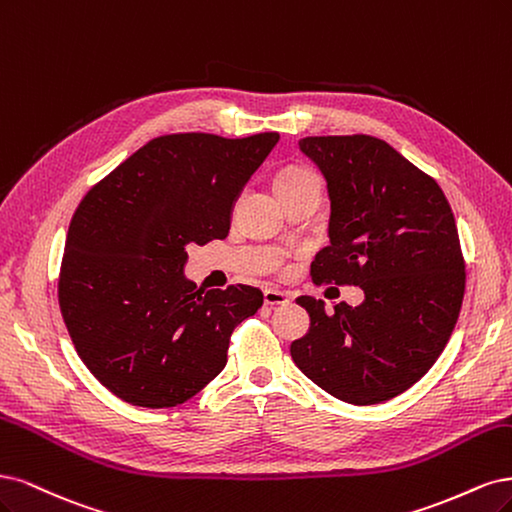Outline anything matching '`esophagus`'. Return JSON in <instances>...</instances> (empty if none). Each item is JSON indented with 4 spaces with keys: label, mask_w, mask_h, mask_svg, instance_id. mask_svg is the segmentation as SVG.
<instances>
[{
    "label": "esophagus",
    "mask_w": 512,
    "mask_h": 512,
    "mask_svg": "<svg viewBox=\"0 0 512 512\" xmlns=\"http://www.w3.org/2000/svg\"><path fill=\"white\" fill-rule=\"evenodd\" d=\"M263 302L268 306H285L289 304V295L283 291H276V289H266L263 291Z\"/></svg>",
    "instance_id": "obj_1"
}]
</instances>
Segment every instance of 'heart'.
Here are the masks:
<instances>
[{"label":"heart","mask_w":512,"mask_h":512,"mask_svg":"<svg viewBox=\"0 0 512 512\" xmlns=\"http://www.w3.org/2000/svg\"><path fill=\"white\" fill-rule=\"evenodd\" d=\"M308 178H319L315 172H312L310 168H304V166H289L285 168L283 172H280L274 180V187L276 185H287V183H302V180H308Z\"/></svg>","instance_id":"heart-1"}]
</instances>
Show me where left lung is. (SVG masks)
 I'll list each match as a JSON object with an SVG mask.
<instances>
[{
  "label": "left lung",
  "mask_w": 512,
  "mask_h": 512,
  "mask_svg": "<svg viewBox=\"0 0 512 512\" xmlns=\"http://www.w3.org/2000/svg\"><path fill=\"white\" fill-rule=\"evenodd\" d=\"M325 176L329 246L315 283L355 285L359 306L302 295L308 334L291 357L334 398L370 406L404 393L434 366L457 323L466 266L451 206L432 176L372 136L302 138Z\"/></svg>",
  "instance_id": "obj_1"
}]
</instances>
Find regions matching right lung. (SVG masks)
I'll use <instances>...</instances> for the list:
<instances>
[{
    "label": "right lung",
    "mask_w": 512,
    "mask_h": 512,
    "mask_svg": "<svg viewBox=\"0 0 512 512\" xmlns=\"http://www.w3.org/2000/svg\"><path fill=\"white\" fill-rule=\"evenodd\" d=\"M278 138L161 136L82 197L59 306L78 357L117 398L170 408L225 368L229 336L263 293L197 289L185 276L187 246L227 238L236 200Z\"/></svg>",
    "instance_id": "obj_1"
}]
</instances>
